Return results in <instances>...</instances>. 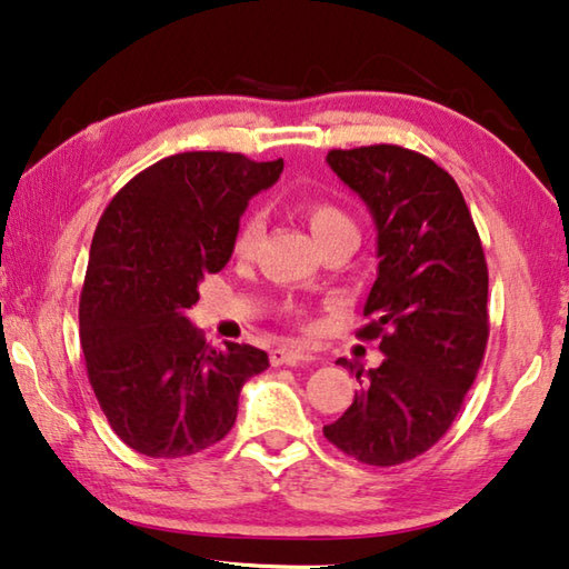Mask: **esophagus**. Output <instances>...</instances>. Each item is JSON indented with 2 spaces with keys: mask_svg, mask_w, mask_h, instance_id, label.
Instances as JSON below:
<instances>
[{
  "mask_svg": "<svg viewBox=\"0 0 569 569\" xmlns=\"http://www.w3.org/2000/svg\"><path fill=\"white\" fill-rule=\"evenodd\" d=\"M311 355H306L301 349L293 347H276L270 349V365L281 367V365H299V362H311Z\"/></svg>",
  "mask_w": 569,
  "mask_h": 569,
  "instance_id": "obj_1",
  "label": "esophagus"
}]
</instances>
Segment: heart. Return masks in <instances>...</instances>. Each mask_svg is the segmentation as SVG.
I'll list each match as a JSON object with an SVG mask.
<instances>
[{
  "label": "heart",
  "mask_w": 569,
  "mask_h": 569,
  "mask_svg": "<svg viewBox=\"0 0 569 569\" xmlns=\"http://www.w3.org/2000/svg\"><path fill=\"white\" fill-rule=\"evenodd\" d=\"M301 210L306 214V222H309V228L313 232V238H317V242L331 236V232L351 228V220L347 218V212L329 200H306L301 204ZM258 236H260V214L250 212L242 218L238 236H236L238 256H250L252 248H256V242H258Z\"/></svg>",
  "instance_id": "heart-1"
}]
</instances>
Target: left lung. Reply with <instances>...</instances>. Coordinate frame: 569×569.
Returning a JSON list of instances; mask_svg holds the SVG:
<instances>
[{
  "mask_svg": "<svg viewBox=\"0 0 569 569\" xmlns=\"http://www.w3.org/2000/svg\"><path fill=\"white\" fill-rule=\"evenodd\" d=\"M329 167L362 197L377 230V281L359 339H380L382 365L347 359L362 390L337 422L333 446L367 466H398L446 436L483 362L489 270L456 179L418 151L333 149Z\"/></svg>",
  "mask_w": 569,
  "mask_h": 569,
  "instance_id": "obj_1",
  "label": "left lung"
}]
</instances>
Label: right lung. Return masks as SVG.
<instances>
[{
  "label": "right lung",
  "mask_w": 569,
  "mask_h": 569,
  "mask_svg": "<svg viewBox=\"0 0 569 569\" xmlns=\"http://www.w3.org/2000/svg\"><path fill=\"white\" fill-rule=\"evenodd\" d=\"M283 159L184 151L143 169L108 202L80 293V347L98 405L126 446L184 458L228 436L242 385L268 355L214 349L184 313L204 276L236 248L250 197L273 187Z\"/></svg>",
  "instance_id": "add662e5"
}]
</instances>
